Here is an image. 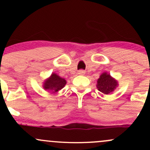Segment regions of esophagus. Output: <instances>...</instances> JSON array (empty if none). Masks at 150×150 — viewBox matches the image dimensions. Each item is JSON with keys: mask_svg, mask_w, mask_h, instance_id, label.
<instances>
[{"mask_svg": "<svg viewBox=\"0 0 150 150\" xmlns=\"http://www.w3.org/2000/svg\"><path fill=\"white\" fill-rule=\"evenodd\" d=\"M84 73H85V71L82 70H78V74L79 75H84Z\"/></svg>", "mask_w": 150, "mask_h": 150, "instance_id": "34e87169", "label": "esophagus"}]
</instances>
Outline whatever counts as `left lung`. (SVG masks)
Here are the masks:
<instances>
[{"label":"left lung","instance_id":"1","mask_svg":"<svg viewBox=\"0 0 150 150\" xmlns=\"http://www.w3.org/2000/svg\"><path fill=\"white\" fill-rule=\"evenodd\" d=\"M118 85L117 81L111 77L109 74L104 73L101 74L97 80V88L101 92L105 94L111 93Z\"/></svg>","mask_w":150,"mask_h":150}]
</instances>
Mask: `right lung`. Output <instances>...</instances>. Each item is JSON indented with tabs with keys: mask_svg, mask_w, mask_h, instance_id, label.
I'll use <instances>...</instances> for the list:
<instances>
[{
	"mask_svg": "<svg viewBox=\"0 0 150 150\" xmlns=\"http://www.w3.org/2000/svg\"><path fill=\"white\" fill-rule=\"evenodd\" d=\"M65 84H66V81L65 79L61 78L56 74L53 73L51 77L44 82V88L53 91V92H56L63 88Z\"/></svg>",
	"mask_w": 150,
	"mask_h": 150,
	"instance_id": "add662e5",
	"label": "right lung"
}]
</instances>
